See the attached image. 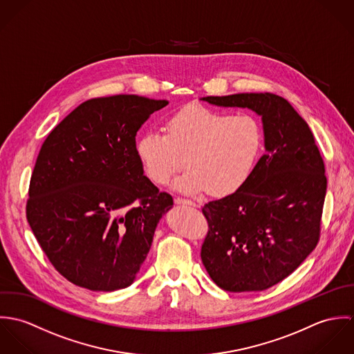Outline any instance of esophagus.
Instances as JSON below:
<instances>
[{
    "label": "esophagus",
    "mask_w": 354,
    "mask_h": 354,
    "mask_svg": "<svg viewBox=\"0 0 354 354\" xmlns=\"http://www.w3.org/2000/svg\"><path fill=\"white\" fill-rule=\"evenodd\" d=\"M174 203H176V204H187V205H196V204H195V202H192V201H189V199H185V198H180V196L174 198Z\"/></svg>",
    "instance_id": "obj_1"
}]
</instances>
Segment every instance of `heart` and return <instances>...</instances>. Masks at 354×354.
Masks as SVG:
<instances>
[{
    "label": "heart",
    "mask_w": 354,
    "mask_h": 354,
    "mask_svg": "<svg viewBox=\"0 0 354 354\" xmlns=\"http://www.w3.org/2000/svg\"><path fill=\"white\" fill-rule=\"evenodd\" d=\"M263 135L248 114L232 115L203 104H188L165 121V133L147 131L136 142L146 176L163 185L185 166L174 184L185 194L208 189L215 196L236 192L248 178Z\"/></svg>",
    "instance_id": "heart-1"
}]
</instances>
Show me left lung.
Segmentation results:
<instances>
[{
    "label": "left lung",
    "mask_w": 354,
    "mask_h": 354,
    "mask_svg": "<svg viewBox=\"0 0 354 354\" xmlns=\"http://www.w3.org/2000/svg\"><path fill=\"white\" fill-rule=\"evenodd\" d=\"M261 115L266 153L232 195L202 208L208 232L203 264L226 292L266 290L290 275L320 239L324 162L308 124L271 93L205 97Z\"/></svg>",
    "instance_id": "left-lung-1"
}]
</instances>
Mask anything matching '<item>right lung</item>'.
<instances>
[{
	"mask_svg": "<svg viewBox=\"0 0 354 354\" xmlns=\"http://www.w3.org/2000/svg\"><path fill=\"white\" fill-rule=\"evenodd\" d=\"M169 102L93 98L45 139L30 180L27 221L53 267L94 292L129 286L173 198L143 174L136 133Z\"/></svg>",
	"mask_w": 354,
	"mask_h": 354,
	"instance_id": "obj_1",
	"label": "right lung"
}]
</instances>
